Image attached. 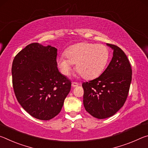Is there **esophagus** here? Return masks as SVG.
Here are the masks:
<instances>
[{"mask_svg": "<svg viewBox=\"0 0 148 148\" xmlns=\"http://www.w3.org/2000/svg\"><path fill=\"white\" fill-rule=\"evenodd\" d=\"M78 85H79V84H77V83H76V82H72V86L73 87L78 86Z\"/></svg>", "mask_w": 148, "mask_h": 148, "instance_id": "34e87169", "label": "esophagus"}]
</instances>
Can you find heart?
Segmentation results:
<instances>
[{
    "instance_id": "1",
    "label": "heart",
    "mask_w": 148,
    "mask_h": 148,
    "mask_svg": "<svg viewBox=\"0 0 148 148\" xmlns=\"http://www.w3.org/2000/svg\"><path fill=\"white\" fill-rule=\"evenodd\" d=\"M64 55L67 60L62 56L57 59L62 73L69 76L72 70V64H76V71L86 79L99 76L106 68L110 58L109 49L106 46L86 42L70 46Z\"/></svg>"
}]
</instances>
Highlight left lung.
<instances>
[{
  "label": "left lung",
  "instance_id": "obj_1",
  "mask_svg": "<svg viewBox=\"0 0 148 148\" xmlns=\"http://www.w3.org/2000/svg\"><path fill=\"white\" fill-rule=\"evenodd\" d=\"M113 49V57L99 77L82 84L85 109L97 119H106L123 106L132 80L131 64L118 46L106 44Z\"/></svg>",
  "mask_w": 148,
  "mask_h": 148
}]
</instances>
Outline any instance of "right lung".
Segmentation results:
<instances>
[{"label":"right lung","instance_id":"add662e5","mask_svg":"<svg viewBox=\"0 0 148 148\" xmlns=\"http://www.w3.org/2000/svg\"><path fill=\"white\" fill-rule=\"evenodd\" d=\"M57 49L32 43L14 57L12 84L17 101L35 118L49 120L58 114L71 88V82L60 73Z\"/></svg>","mask_w":148,"mask_h":148}]
</instances>
